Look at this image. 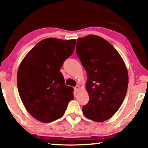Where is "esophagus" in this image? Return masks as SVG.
Listing matches in <instances>:
<instances>
[{"label":"esophagus","instance_id":"34e87169","mask_svg":"<svg viewBox=\"0 0 148 148\" xmlns=\"http://www.w3.org/2000/svg\"><path fill=\"white\" fill-rule=\"evenodd\" d=\"M74 90H75V91H76V92H78L79 90H80V86H75L74 88Z\"/></svg>","mask_w":148,"mask_h":148}]
</instances>
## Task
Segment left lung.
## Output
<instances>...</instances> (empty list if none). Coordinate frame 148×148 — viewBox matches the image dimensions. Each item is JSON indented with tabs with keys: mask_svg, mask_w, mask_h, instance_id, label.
<instances>
[{
	"mask_svg": "<svg viewBox=\"0 0 148 148\" xmlns=\"http://www.w3.org/2000/svg\"><path fill=\"white\" fill-rule=\"evenodd\" d=\"M77 41V55L87 72L90 97L83 113L89 119L103 122L112 117L124 101L129 82L126 66L113 46L100 36L89 35Z\"/></svg>",
	"mask_w": 148,
	"mask_h": 148,
	"instance_id": "obj_1",
	"label": "left lung"
}]
</instances>
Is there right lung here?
Returning <instances> with one entry per match:
<instances>
[{"label":"right lung","mask_w":148,"mask_h":148,"mask_svg":"<svg viewBox=\"0 0 148 148\" xmlns=\"http://www.w3.org/2000/svg\"><path fill=\"white\" fill-rule=\"evenodd\" d=\"M75 44L76 40H42L19 66L17 81L20 98L28 112L41 122L60 119L74 98L73 88L66 86L60 70Z\"/></svg>","instance_id":"1"}]
</instances>
